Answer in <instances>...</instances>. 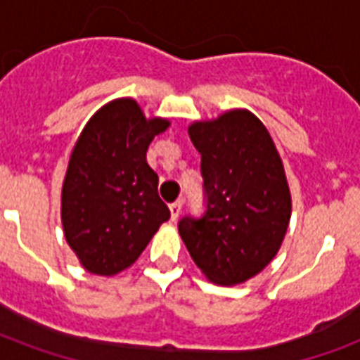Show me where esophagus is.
Wrapping results in <instances>:
<instances>
[{"label": "esophagus", "instance_id": "34e87169", "mask_svg": "<svg viewBox=\"0 0 360 360\" xmlns=\"http://www.w3.org/2000/svg\"><path fill=\"white\" fill-rule=\"evenodd\" d=\"M181 209H183V200H177V202H174L172 205H169V214H172V220H177V217H179Z\"/></svg>", "mask_w": 360, "mask_h": 360}]
</instances>
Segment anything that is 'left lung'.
<instances>
[{"mask_svg":"<svg viewBox=\"0 0 360 360\" xmlns=\"http://www.w3.org/2000/svg\"><path fill=\"white\" fill-rule=\"evenodd\" d=\"M202 155L205 213L183 217L179 236L214 284H243L267 267L291 217L284 166L265 124L248 110H230L188 127Z\"/></svg>","mask_w":360,"mask_h":360,"instance_id":"1","label":"left lung"}]
</instances>
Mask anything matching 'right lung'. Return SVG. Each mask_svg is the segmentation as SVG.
Returning a JSON list of instances; mask_svg holds the SVG:
<instances>
[{"label":"right lung","instance_id":"add662e5","mask_svg":"<svg viewBox=\"0 0 360 360\" xmlns=\"http://www.w3.org/2000/svg\"><path fill=\"white\" fill-rule=\"evenodd\" d=\"M168 127V120H146L132 98H117L82 130L63 181L61 222L89 273L112 276L130 267L169 219L146 158L153 138Z\"/></svg>","mask_w":360,"mask_h":360}]
</instances>
